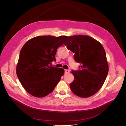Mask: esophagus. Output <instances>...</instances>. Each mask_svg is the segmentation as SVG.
<instances>
[{
	"label": "esophagus",
	"mask_w": 126,
	"mask_h": 126,
	"mask_svg": "<svg viewBox=\"0 0 126 126\" xmlns=\"http://www.w3.org/2000/svg\"><path fill=\"white\" fill-rule=\"evenodd\" d=\"M69 72H70V71L69 70H68V69L64 70V73L65 74H68V73H69Z\"/></svg>",
	"instance_id": "esophagus-1"
}]
</instances>
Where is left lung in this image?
Masks as SVG:
<instances>
[{"instance_id":"obj_1","label":"left lung","mask_w":126,"mask_h":126,"mask_svg":"<svg viewBox=\"0 0 126 126\" xmlns=\"http://www.w3.org/2000/svg\"><path fill=\"white\" fill-rule=\"evenodd\" d=\"M64 45L80 64L79 70H72L75 78L70 84L71 91L81 98L93 96L101 88L108 73L104 47L93 38L80 35L69 37Z\"/></svg>"}]
</instances>
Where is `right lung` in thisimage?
Returning a JSON list of instances; mask_svg holds the SVG:
<instances>
[{
    "label": "right lung",
    "mask_w": 126,
    "mask_h": 126,
    "mask_svg": "<svg viewBox=\"0 0 126 126\" xmlns=\"http://www.w3.org/2000/svg\"><path fill=\"white\" fill-rule=\"evenodd\" d=\"M67 38L66 36H37L27 41L21 48L16 73L22 86L32 96H46L60 80L64 69L50 65L56 61L57 49Z\"/></svg>",
    "instance_id": "obj_1"
}]
</instances>
